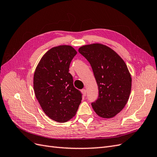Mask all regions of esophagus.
<instances>
[{
  "label": "esophagus",
  "instance_id": "1",
  "mask_svg": "<svg viewBox=\"0 0 157 157\" xmlns=\"http://www.w3.org/2000/svg\"><path fill=\"white\" fill-rule=\"evenodd\" d=\"M82 93L84 96H86V89H82Z\"/></svg>",
  "mask_w": 157,
  "mask_h": 157
}]
</instances>
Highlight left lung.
<instances>
[{
  "mask_svg": "<svg viewBox=\"0 0 157 157\" xmlns=\"http://www.w3.org/2000/svg\"><path fill=\"white\" fill-rule=\"evenodd\" d=\"M78 52L90 63L98 86V98L92 103L93 109L100 117H114L124 107L131 92L132 78L125 62L101 44L85 45Z\"/></svg>",
  "mask_w": 157,
  "mask_h": 157,
  "instance_id": "1",
  "label": "left lung"
}]
</instances>
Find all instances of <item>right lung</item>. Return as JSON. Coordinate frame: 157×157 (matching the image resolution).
<instances>
[{
	"label": "right lung",
	"instance_id": "obj_1",
	"mask_svg": "<svg viewBox=\"0 0 157 157\" xmlns=\"http://www.w3.org/2000/svg\"><path fill=\"white\" fill-rule=\"evenodd\" d=\"M77 54L72 46L54 47L42 56L35 69L33 88L42 110L51 119L65 122L77 113L82 94L73 85L69 65Z\"/></svg>",
	"mask_w": 157,
	"mask_h": 157
}]
</instances>
